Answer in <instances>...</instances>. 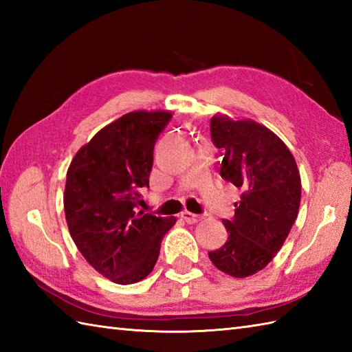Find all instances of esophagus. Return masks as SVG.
Segmentation results:
<instances>
[{"instance_id": "obj_1", "label": "esophagus", "mask_w": 352, "mask_h": 352, "mask_svg": "<svg viewBox=\"0 0 352 352\" xmlns=\"http://www.w3.org/2000/svg\"><path fill=\"white\" fill-rule=\"evenodd\" d=\"M182 218L188 223H197L199 221H203V216L195 214V213H190V212H183L182 213Z\"/></svg>"}]
</instances>
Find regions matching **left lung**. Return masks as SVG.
Returning <instances> with one entry per match:
<instances>
[{"label": "left lung", "mask_w": 352, "mask_h": 352, "mask_svg": "<svg viewBox=\"0 0 352 352\" xmlns=\"http://www.w3.org/2000/svg\"><path fill=\"white\" fill-rule=\"evenodd\" d=\"M210 133L222 149L221 177L243 193L234 218L222 221L227 242L208 258L223 274L245 278L266 267L286 242L300 210V170L286 144L252 119L216 113Z\"/></svg>", "instance_id": "8db88e82"}]
</instances>
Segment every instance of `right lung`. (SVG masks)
I'll list each match as a JSON object with an SVG mask.
<instances>
[{"mask_svg": "<svg viewBox=\"0 0 352 352\" xmlns=\"http://www.w3.org/2000/svg\"><path fill=\"white\" fill-rule=\"evenodd\" d=\"M170 118L164 110L122 115L78 149L66 174L63 207L72 241L116 284L151 274L162 239L177 222L136 210L138 190L149 184L154 144Z\"/></svg>", "mask_w": 352, "mask_h": 352, "instance_id": "right-lung-1", "label": "right lung"}]
</instances>
